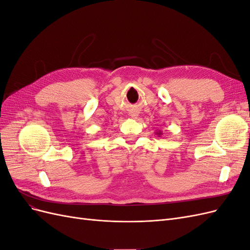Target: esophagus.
<instances>
[{
    "mask_svg": "<svg viewBox=\"0 0 250 250\" xmlns=\"http://www.w3.org/2000/svg\"><path fill=\"white\" fill-rule=\"evenodd\" d=\"M138 115H132V117H137Z\"/></svg>",
    "mask_w": 250,
    "mask_h": 250,
    "instance_id": "34e87169",
    "label": "esophagus"
}]
</instances>
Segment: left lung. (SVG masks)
<instances>
[{
	"label": "left lung",
	"mask_w": 250,
	"mask_h": 250,
	"mask_svg": "<svg viewBox=\"0 0 250 250\" xmlns=\"http://www.w3.org/2000/svg\"><path fill=\"white\" fill-rule=\"evenodd\" d=\"M156 134H158V135H162L163 133H162V131H157V132H155Z\"/></svg>",
	"instance_id": "obj_1"
}]
</instances>
